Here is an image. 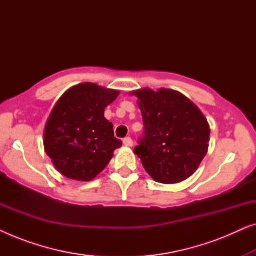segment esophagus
I'll list each match as a JSON object with an SVG mask.
<instances>
[{
  "instance_id": "34e87169",
  "label": "esophagus",
  "mask_w": 256,
  "mask_h": 256,
  "mask_svg": "<svg viewBox=\"0 0 256 256\" xmlns=\"http://www.w3.org/2000/svg\"><path fill=\"white\" fill-rule=\"evenodd\" d=\"M124 144L126 146H132V144H134V142H132V140L130 138H126L124 140Z\"/></svg>"
}]
</instances>
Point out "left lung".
<instances>
[{
  "label": "left lung",
  "mask_w": 256,
  "mask_h": 256,
  "mask_svg": "<svg viewBox=\"0 0 256 256\" xmlns=\"http://www.w3.org/2000/svg\"><path fill=\"white\" fill-rule=\"evenodd\" d=\"M144 132L134 152L146 172L162 184L188 180L208 154L210 124L200 110L174 90H134Z\"/></svg>",
  "instance_id": "1"
}]
</instances>
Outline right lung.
Instances as JSON below:
<instances>
[{
  "mask_svg": "<svg viewBox=\"0 0 256 256\" xmlns=\"http://www.w3.org/2000/svg\"><path fill=\"white\" fill-rule=\"evenodd\" d=\"M120 92L84 82L73 86L54 104L44 130V149L59 172L70 180L96 178L120 148L104 108Z\"/></svg>",
  "mask_w": 256,
  "mask_h": 256,
  "instance_id": "1",
  "label": "right lung"
}]
</instances>
